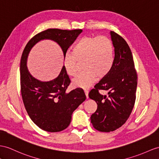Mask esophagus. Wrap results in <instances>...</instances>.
I'll use <instances>...</instances> for the list:
<instances>
[{
  "instance_id": "esophagus-1",
  "label": "esophagus",
  "mask_w": 159,
  "mask_h": 159,
  "mask_svg": "<svg viewBox=\"0 0 159 159\" xmlns=\"http://www.w3.org/2000/svg\"><path fill=\"white\" fill-rule=\"evenodd\" d=\"M84 92H85V94H86V98H88V91L86 90H84Z\"/></svg>"
}]
</instances>
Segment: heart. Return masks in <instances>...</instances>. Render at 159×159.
<instances>
[{
	"mask_svg": "<svg viewBox=\"0 0 159 159\" xmlns=\"http://www.w3.org/2000/svg\"><path fill=\"white\" fill-rule=\"evenodd\" d=\"M115 50L113 42L107 36H84L77 42L71 53L65 56L63 67L65 73L74 76L78 63H82V73L72 80V86L87 89L94 84L97 77L102 78L113 67Z\"/></svg>",
	"mask_w": 159,
	"mask_h": 159,
	"instance_id": "1",
	"label": "heart"
}]
</instances>
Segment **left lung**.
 Masks as SVG:
<instances>
[{
  "instance_id": "1",
  "label": "left lung",
  "mask_w": 159,
  "mask_h": 159,
  "mask_svg": "<svg viewBox=\"0 0 159 159\" xmlns=\"http://www.w3.org/2000/svg\"><path fill=\"white\" fill-rule=\"evenodd\" d=\"M110 34L115 48L113 67L88 94L98 105L90 117L91 123L102 132L115 131L129 118L135 104L138 82L129 46L119 34L112 31ZM99 89L107 90L108 96L100 95Z\"/></svg>"
}]
</instances>
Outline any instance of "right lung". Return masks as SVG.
I'll list each match as a JSON object with an SVG mask.
<instances>
[{
	"mask_svg": "<svg viewBox=\"0 0 159 159\" xmlns=\"http://www.w3.org/2000/svg\"><path fill=\"white\" fill-rule=\"evenodd\" d=\"M82 30H63L48 29L31 39L22 53L20 62L21 96L30 119L40 129L58 132L70 124L71 115L86 97L84 90L75 89L67 93L70 80L63 66L56 78L42 82L31 75L27 62L31 50L38 42L50 40L60 46L65 58L66 52Z\"/></svg>",
	"mask_w": 159,
	"mask_h": 159,
	"instance_id": "1",
	"label": "right lung"
}]
</instances>
